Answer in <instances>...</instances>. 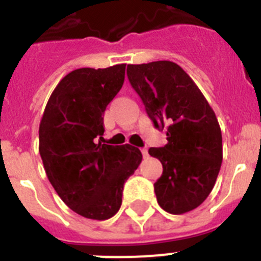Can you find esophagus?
I'll use <instances>...</instances> for the list:
<instances>
[{"label": "esophagus", "instance_id": "1", "mask_svg": "<svg viewBox=\"0 0 261 261\" xmlns=\"http://www.w3.org/2000/svg\"><path fill=\"white\" fill-rule=\"evenodd\" d=\"M141 153H142V155H144V158H146V156L149 155V153H147V149H146V147H142V149H141Z\"/></svg>", "mask_w": 261, "mask_h": 261}]
</instances>
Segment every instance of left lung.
<instances>
[{
    "instance_id": "obj_1",
    "label": "left lung",
    "mask_w": 261,
    "mask_h": 261,
    "mask_svg": "<svg viewBox=\"0 0 261 261\" xmlns=\"http://www.w3.org/2000/svg\"><path fill=\"white\" fill-rule=\"evenodd\" d=\"M128 80L167 144L150 147L163 172L154 183L159 206L171 214L196 209L208 197L222 163V135L214 111L192 78L172 61L128 65Z\"/></svg>"
}]
</instances>
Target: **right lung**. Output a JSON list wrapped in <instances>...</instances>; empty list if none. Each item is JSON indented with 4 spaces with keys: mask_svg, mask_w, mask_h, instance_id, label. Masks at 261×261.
<instances>
[{
    "mask_svg": "<svg viewBox=\"0 0 261 261\" xmlns=\"http://www.w3.org/2000/svg\"><path fill=\"white\" fill-rule=\"evenodd\" d=\"M124 78L125 64L70 71L50 94L39 126L48 180L71 211L90 220L119 212L124 183L142 161L137 147L100 141L103 114Z\"/></svg>",
    "mask_w": 261,
    "mask_h": 261,
    "instance_id": "right-lung-1",
    "label": "right lung"
}]
</instances>
